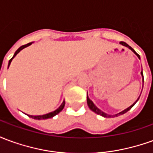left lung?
Wrapping results in <instances>:
<instances>
[{
	"label": "left lung",
	"instance_id": "8db88e82",
	"mask_svg": "<svg viewBox=\"0 0 153 153\" xmlns=\"http://www.w3.org/2000/svg\"><path fill=\"white\" fill-rule=\"evenodd\" d=\"M120 43L122 44L123 46H125V47H128V48H129V49H130V50H131L132 51H134V53L136 54L137 56H138V58L140 59V56H139V55H138V54L136 53V52H135V51L134 50V49H133V48H132L131 47H129V46H128V44L125 43V42H120ZM141 74H142V75H143V70H142ZM138 99H139V98H138ZM138 100H137V101H136V102H135L134 103V104H133L132 106H129V107H128L127 109L124 110V111H121V112L118 113V114H116V115H107V114H106V113L102 112V111L101 110L98 109V108H97V106H95V105H94V103H93V102H92V101H91V100L89 99V97H88L87 96V102H88V107H89L90 109L92 110L93 111H94V112H95V113H97V115H102V116H104V117H111V116H118V115H123V114H125V113L127 112L128 111H129V110L131 109V108H132V107H133V106H134V104H135V103H136V102H138Z\"/></svg>",
	"mask_w": 153,
	"mask_h": 153
}]
</instances>
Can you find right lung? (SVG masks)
<instances>
[{
  "mask_svg": "<svg viewBox=\"0 0 153 153\" xmlns=\"http://www.w3.org/2000/svg\"><path fill=\"white\" fill-rule=\"evenodd\" d=\"M32 44V42H29V43L28 44H25V45H24V46H21V47L19 48L18 50L15 51V55H14V56L12 57L11 59L10 60V61H9V65H8V68L9 66H10V63H11L12 60H13V58L17 55V54L21 50H23L24 48H25V47H28V46H30ZM65 102L64 101L63 102H62V104L60 105V107L58 108V109H56V111H52V112H50L48 113V114H45V115H28L29 117H31V118L33 119H35V120H46V119H49V118H52L53 116H55L56 115H57V114H59V113L63 110L64 106H65Z\"/></svg>",
  "mask_w": 153,
  "mask_h": 153,
  "instance_id": "obj_1",
  "label": "right lung"
}]
</instances>
